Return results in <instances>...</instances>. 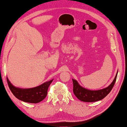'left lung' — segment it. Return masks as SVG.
I'll list each match as a JSON object with an SVG mask.
<instances>
[{"label":"left lung","instance_id":"1","mask_svg":"<svg viewBox=\"0 0 127 127\" xmlns=\"http://www.w3.org/2000/svg\"><path fill=\"white\" fill-rule=\"evenodd\" d=\"M118 72L113 82L106 88L99 90H90L80 86L76 80L72 79L73 84V93L75 96L81 101L93 102L102 99L109 94L112 90L117 79Z\"/></svg>","mask_w":127,"mask_h":127}]
</instances>
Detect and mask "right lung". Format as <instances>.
Segmentation results:
<instances>
[{
  "mask_svg": "<svg viewBox=\"0 0 127 127\" xmlns=\"http://www.w3.org/2000/svg\"><path fill=\"white\" fill-rule=\"evenodd\" d=\"M53 81V79L34 88H20L14 86L7 77L8 86L13 95L22 101L32 103H39L46 98L48 88Z\"/></svg>",
  "mask_w": 127,
  "mask_h": 127,
  "instance_id": "obj_1",
  "label": "right lung"
}]
</instances>
